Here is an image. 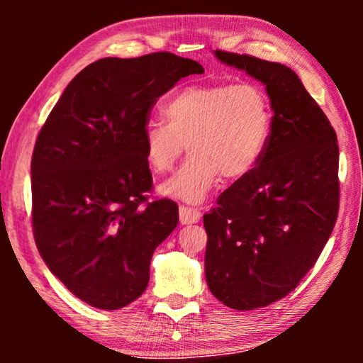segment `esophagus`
Wrapping results in <instances>:
<instances>
[{
	"label": "esophagus",
	"mask_w": 363,
	"mask_h": 363,
	"mask_svg": "<svg viewBox=\"0 0 363 363\" xmlns=\"http://www.w3.org/2000/svg\"><path fill=\"white\" fill-rule=\"evenodd\" d=\"M201 213L196 208L180 206V223L182 225H191V223L200 221Z\"/></svg>",
	"instance_id": "obj_1"
}]
</instances>
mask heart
<instances>
[{
  "label": "heart",
  "mask_w": 363,
  "mask_h": 363,
  "mask_svg": "<svg viewBox=\"0 0 363 363\" xmlns=\"http://www.w3.org/2000/svg\"><path fill=\"white\" fill-rule=\"evenodd\" d=\"M163 122L143 127V155L157 175L170 172L185 147L190 157L162 185L165 196L200 203L221 175L240 180L262 158L271 133L266 92L250 82L193 84L162 107Z\"/></svg>",
  "instance_id": "1"
}]
</instances>
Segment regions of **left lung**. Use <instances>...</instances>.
I'll return each instance as SVG.
<instances>
[{"label": "left lung", "mask_w": 363, "mask_h": 363, "mask_svg": "<svg viewBox=\"0 0 363 363\" xmlns=\"http://www.w3.org/2000/svg\"><path fill=\"white\" fill-rule=\"evenodd\" d=\"M266 86V150L203 216L211 294L236 311L282 299L315 264L339 213V145L329 118L284 64L215 51Z\"/></svg>", "instance_id": "left-lung-1"}]
</instances>
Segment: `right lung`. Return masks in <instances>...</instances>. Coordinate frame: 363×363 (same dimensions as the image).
Here are the masks:
<instances>
[{
  "mask_svg": "<svg viewBox=\"0 0 363 363\" xmlns=\"http://www.w3.org/2000/svg\"><path fill=\"white\" fill-rule=\"evenodd\" d=\"M172 52L104 57L69 82L31 160L33 231L49 271L86 304L116 311L138 299L153 251L178 225L175 201H147L143 127L158 97L203 74Z\"/></svg>",
  "mask_w": 363,
  "mask_h": 363,
  "instance_id": "right-lung-1",
  "label": "right lung"
}]
</instances>
